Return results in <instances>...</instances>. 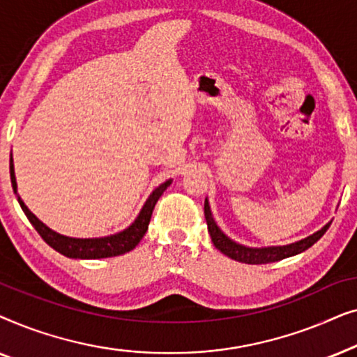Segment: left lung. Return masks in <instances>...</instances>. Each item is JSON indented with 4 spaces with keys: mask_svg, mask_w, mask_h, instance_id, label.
Wrapping results in <instances>:
<instances>
[{
    "mask_svg": "<svg viewBox=\"0 0 357 357\" xmlns=\"http://www.w3.org/2000/svg\"><path fill=\"white\" fill-rule=\"evenodd\" d=\"M204 218H206L208 224V232L211 236V241L214 247L218 248L219 252H222L224 255L232 258V260L247 263V265H265V263H273L284 260V258L299 255V253L305 252L307 248H310L317 241H320V237L328 231L330 222H326L320 231L312 234V236L302 238V241H297L294 243H289V245H280V247H247L242 245V243H237L232 241L231 237H227L219 226L214 221L211 208H209L208 198L204 199Z\"/></svg>",
    "mask_w": 357,
    "mask_h": 357,
    "instance_id": "left-lung-1",
    "label": "left lung"
}]
</instances>
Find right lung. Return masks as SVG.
Instances as JSON below:
<instances>
[{
    "label": "right lung",
    "mask_w": 357,
    "mask_h": 357,
    "mask_svg": "<svg viewBox=\"0 0 357 357\" xmlns=\"http://www.w3.org/2000/svg\"><path fill=\"white\" fill-rule=\"evenodd\" d=\"M9 172H11V183L13 190L16 193L17 202L21 204L24 214H26L29 221L36 231L40 234V237L45 241L52 248H55L56 252H60L61 255L68 258H79V260H96V258H109V257H119L123 255V253L133 250V248L138 245L141 238L144 237L146 231H148L151 214H153V209L170 183H172V178L165 180L164 183H160L158 188L154 190L153 193L149 195L146 203L141 208V211L133 222L130 224L128 227L123 229V231L110 234V236L105 237H91V238H79V237H68L63 236V234H58L45 226L40 219H38L36 214H33L31 209L26 206V203L22 202V198L19 197L17 193V182H16V174H14V160L13 154L11 159H9Z\"/></svg>",
    "instance_id": "1"
}]
</instances>
